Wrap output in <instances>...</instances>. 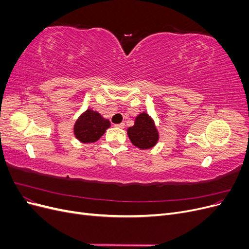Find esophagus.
Instances as JSON below:
<instances>
[{"label":"esophagus","mask_w":249,"mask_h":249,"mask_svg":"<svg viewBox=\"0 0 249 249\" xmlns=\"http://www.w3.org/2000/svg\"><path fill=\"white\" fill-rule=\"evenodd\" d=\"M116 126H117V127H119V129H124V127L125 126V124H124V123H122V124H116Z\"/></svg>","instance_id":"esophagus-1"}]
</instances>
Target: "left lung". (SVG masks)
Wrapping results in <instances>:
<instances>
[{"instance_id": "obj_1", "label": "left lung", "mask_w": 249, "mask_h": 249, "mask_svg": "<svg viewBox=\"0 0 249 249\" xmlns=\"http://www.w3.org/2000/svg\"><path fill=\"white\" fill-rule=\"evenodd\" d=\"M127 135L133 144L141 149L153 147L159 139L153 119L146 113H141L136 117L135 124L127 129Z\"/></svg>"}]
</instances>
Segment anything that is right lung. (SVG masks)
<instances>
[{"label": "right lung", "mask_w": 249, "mask_h": 249, "mask_svg": "<svg viewBox=\"0 0 249 249\" xmlns=\"http://www.w3.org/2000/svg\"><path fill=\"white\" fill-rule=\"evenodd\" d=\"M109 126L108 119H104L97 112L88 109L74 124L73 132L81 142L91 143L99 140Z\"/></svg>", "instance_id": "right-lung-1"}]
</instances>
